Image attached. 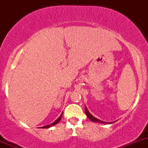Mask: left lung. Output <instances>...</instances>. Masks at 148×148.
<instances>
[{
    "label": "left lung",
    "mask_w": 148,
    "mask_h": 148,
    "mask_svg": "<svg viewBox=\"0 0 148 148\" xmlns=\"http://www.w3.org/2000/svg\"><path fill=\"white\" fill-rule=\"evenodd\" d=\"M85 113H86V116H87L88 118L90 120H92V122H99V123H104V124H108V123H111V122H102V121L98 120V119L95 118L94 116H92V114L89 113V112L88 111L87 108H86V107H85Z\"/></svg>",
    "instance_id": "left-lung-1"
}]
</instances>
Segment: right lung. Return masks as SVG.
Here are the masks:
<instances>
[{
    "mask_svg": "<svg viewBox=\"0 0 148 148\" xmlns=\"http://www.w3.org/2000/svg\"><path fill=\"white\" fill-rule=\"evenodd\" d=\"M62 114H63V113H62V114H61V115H60V117H59V118L57 119V120H55L54 122H53V123L50 124V125H46V126L42 127H43V128H49V127H51V126H53V125H56V124H57L58 122H59V121L61 120V119H62Z\"/></svg>",
    "mask_w": 148,
    "mask_h": 148,
    "instance_id": "1",
    "label": "right lung"
}]
</instances>
